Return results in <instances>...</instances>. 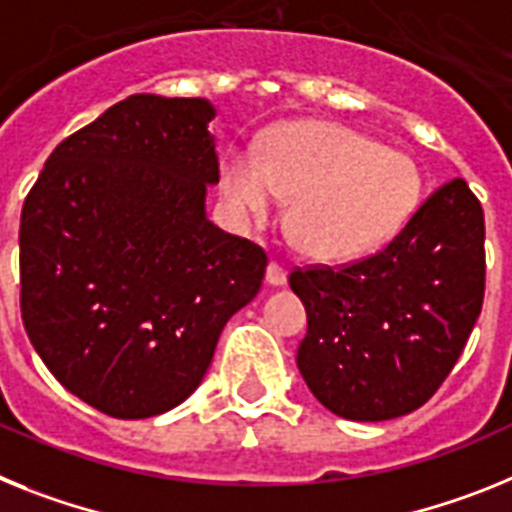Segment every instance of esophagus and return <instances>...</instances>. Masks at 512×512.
<instances>
[{
    "mask_svg": "<svg viewBox=\"0 0 512 512\" xmlns=\"http://www.w3.org/2000/svg\"><path fill=\"white\" fill-rule=\"evenodd\" d=\"M288 278L286 268L283 265H278V262H270L268 270H265V281H268V286H283Z\"/></svg>",
    "mask_w": 512,
    "mask_h": 512,
    "instance_id": "1",
    "label": "esophagus"
}]
</instances>
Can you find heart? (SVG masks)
<instances>
[{
	"instance_id": "heart-1",
	"label": "heart",
	"mask_w": 512,
	"mask_h": 512,
	"mask_svg": "<svg viewBox=\"0 0 512 512\" xmlns=\"http://www.w3.org/2000/svg\"><path fill=\"white\" fill-rule=\"evenodd\" d=\"M221 193L244 224L268 219L278 198L301 252L319 262H350L389 242L415 213L422 193L417 164L381 149L340 123L281 126L260 162L234 151L221 164Z\"/></svg>"
}]
</instances>
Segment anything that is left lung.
I'll return each instance as SVG.
<instances>
[{
    "label": "left lung",
    "instance_id": "8db88e82",
    "mask_svg": "<svg viewBox=\"0 0 512 512\" xmlns=\"http://www.w3.org/2000/svg\"><path fill=\"white\" fill-rule=\"evenodd\" d=\"M288 283L309 322L296 363L311 394L345 420L402 417L446 381L482 311V206L456 177L381 252Z\"/></svg>",
    "mask_w": 512,
    "mask_h": 512
}]
</instances>
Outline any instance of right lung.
Masks as SVG:
<instances>
[{"label":"right lung","instance_id":"obj_1","mask_svg":"<svg viewBox=\"0 0 512 512\" xmlns=\"http://www.w3.org/2000/svg\"><path fill=\"white\" fill-rule=\"evenodd\" d=\"M203 97L131 95L61 141L20 219L22 324L64 389L118 420L198 389L268 257L206 216Z\"/></svg>","mask_w":512,"mask_h":512}]
</instances>
